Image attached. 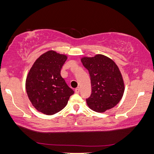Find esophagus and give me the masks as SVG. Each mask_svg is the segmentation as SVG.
I'll list each match as a JSON object with an SVG mask.
<instances>
[{
  "label": "esophagus",
  "instance_id": "34e87169",
  "mask_svg": "<svg viewBox=\"0 0 154 154\" xmlns=\"http://www.w3.org/2000/svg\"><path fill=\"white\" fill-rule=\"evenodd\" d=\"M75 93H79V92H80V88H77L75 90Z\"/></svg>",
  "mask_w": 154,
  "mask_h": 154
}]
</instances>
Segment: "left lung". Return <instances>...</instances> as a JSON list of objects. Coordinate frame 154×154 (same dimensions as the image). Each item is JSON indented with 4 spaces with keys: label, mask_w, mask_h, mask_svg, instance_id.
Returning <instances> with one entry per match:
<instances>
[{
    "label": "left lung",
    "mask_w": 154,
    "mask_h": 154,
    "mask_svg": "<svg viewBox=\"0 0 154 154\" xmlns=\"http://www.w3.org/2000/svg\"><path fill=\"white\" fill-rule=\"evenodd\" d=\"M83 65L89 71L92 93L86 100L90 109L103 113L114 107L123 97L125 84L116 64L108 57L98 54L83 57Z\"/></svg>",
    "instance_id": "obj_1"
}]
</instances>
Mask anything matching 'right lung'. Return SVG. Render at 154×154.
<instances>
[{
  "instance_id": "1",
  "label": "right lung",
  "mask_w": 154,
  "mask_h": 154,
  "mask_svg": "<svg viewBox=\"0 0 154 154\" xmlns=\"http://www.w3.org/2000/svg\"><path fill=\"white\" fill-rule=\"evenodd\" d=\"M67 56L54 50L42 54L31 67L26 79V90L31 104L38 111L53 115L66 106L74 93L61 76Z\"/></svg>"
}]
</instances>
